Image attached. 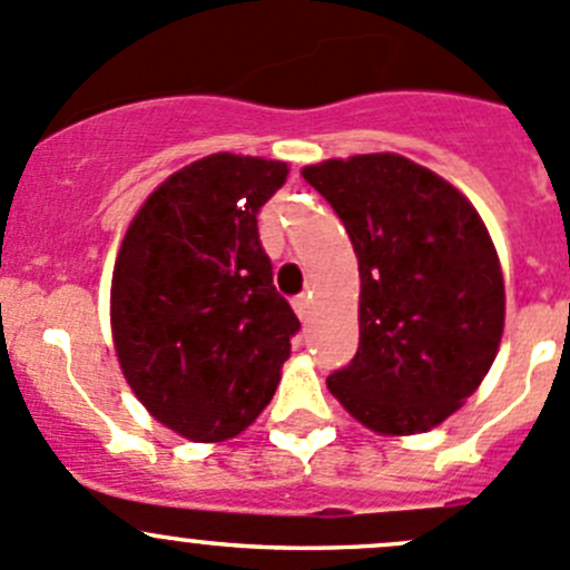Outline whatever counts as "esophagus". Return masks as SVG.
Instances as JSON below:
<instances>
[{
  "label": "esophagus",
  "instance_id": "esophagus-1",
  "mask_svg": "<svg viewBox=\"0 0 570 570\" xmlns=\"http://www.w3.org/2000/svg\"><path fill=\"white\" fill-rule=\"evenodd\" d=\"M309 304H313V293H302V296L293 298V309H296V315L302 321L309 318Z\"/></svg>",
  "mask_w": 570,
  "mask_h": 570
}]
</instances>
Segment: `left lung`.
<instances>
[{"instance_id":"8db88e82","label":"left lung","mask_w":570,"mask_h":570,"mask_svg":"<svg viewBox=\"0 0 570 570\" xmlns=\"http://www.w3.org/2000/svg\"><path fill=\"white\" fill-rule=\"evenodd\" d=\"M302 175L360 261V348L328 390L375 433L431 431L478 390L502 340V268L483 219L395 154L328 158Z\"/></svg>"}]
</instances>
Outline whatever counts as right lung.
<instances>
[{"label": "right lung", "mask_w": 570, "mask_h": 570, "mask_svg": "<svg viewBox=\"0 0 570 570\" xmlns=\"http://www.w3.org/2000/svg\"><path fill=\"white\" fill-rule=\"evenodd\" d=\"M285 178V161L199 158L145 199L117 252L111 337L122 375L191 442H225L257 420L302 326L257 236V210Z\"/></svg>", "instance_id": "right-lung-1"}]
</instances>
